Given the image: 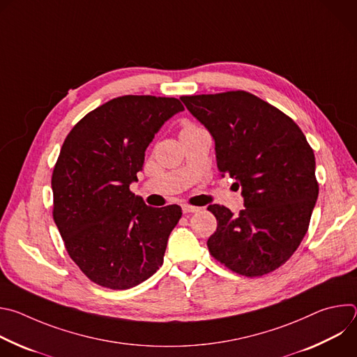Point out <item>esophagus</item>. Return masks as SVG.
<instances>
[{"label":"esophagus","instance_id":"34e87169","mask_svg":"<svg viewBox=\"0 0 357 357\" xmlns=\"http://www.w3.org/2000/svg\"><path fill=\"white\" fill-rule=\"evenodd\" d=\"M200 209L196 208V206H189V205H182V212L183 213H196L199 212Z\"/></svg>","mask_w":357,"mask_h":357}]
</instances>
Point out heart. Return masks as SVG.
Masks as SVG:
<instances>
[{
  "instance_id": "heart-1",
  "label": "heart",
  "mask_w": 357,
  "mask_h": 357,
  "mask_svg": "<svg viewBox=\"0 0 357 357\" xmlns=\"http://www.w3.org/2000/svg\"><path fill=\"white\" fill-rule=\"evenodd\" d=\"M193 127H195V126H192V124H186L182 130H188V128H193Z\"/></svg>"
}]
</instances>
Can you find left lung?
<instances>
[{
  "instance_id": "obj_1",
  "label": "left lung",
  "mask_w": 357,
  "mask_h": 357,
  "mask_svg": "<svg viewBox=\"0 0 357 357\" xmlns=\"http://www.w3.org/2000/svg\"><path fill=\"white\" fill-rule=\"evenodd\" d=\"M181 100L213 137L220 175L233 178L244 199L238 215L208 206L218 220L208 240L211 254L241 275L274 271L310 226L319 192L312 148L288 116L247 91Z\"/></svg>"
}]
</instances>
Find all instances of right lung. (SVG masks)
I'll return each mask as SVG.
<instances>
[{
	"instance_id": "add662e5",
	"label": "right lung",
	"mask_w": 357,
	"mask_h": 357,
	"mask_svg": "<svg viewBox=\"0 0 357 357\" xmlns=\"http://www.w3.org/2000/svg\"><path fill=\"white\" fill-rule=\"evenodd\" d=\"M174 97L123 96L68 134L52 175L54 220L70 259L96 284L128 289L164 263L178 205L152 208L130 190L146 146L183 112Z\"/></svg>"
}]
</instances>
